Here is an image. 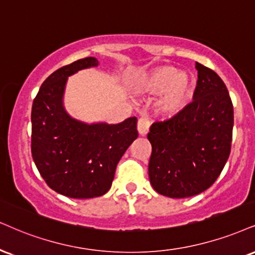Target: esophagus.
Listing matches in <instances>:
<instances>
[{"label":"esophagus","instance_id":"obj_1","mask_svg":"<svg viewBox=\"0 0 255 255\" xmlns=\"http://www.w3.org/2000/svg\"><path fill=\"white\" fill-rule=\"evenodd\" d=\"M150 121L145 117H140L138 119V123H137V130H138V133L140 134V136H145V134L149 132V128H150Z\"/></svg>","mask_w":255,"mask_h":255}]
</instances>
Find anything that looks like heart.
<instances>
[{
    "label": "heart",
    "mask_w": 255,
    "mask_h": 255,
    "mask_svg": "<svg viewBox=\"0 0 255 255\" xmlns=\"http://www.w3.org/2000/svg\"><path fill=\"white\" fill-rule=\"evenodd\" d=\"M194 79L190 73L171 66L150 72L137 85L139 92L157 96L156 109L163 116H175L189 105L193 96Z\"/></svg>",
    "instance_id": "b5f03b06"
}]
</instances>
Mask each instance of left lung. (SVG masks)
<instances>
[{
	"mask_svg": "<svg viewBox=\"0 0 255 255\" xmlns=\"http://www.w3.org/2000/svg\"><path fill=\"white\" fill-rule=\"evenodd\" d=\"M193 102L174 117L153 123L150 183L157 193L184 199L207 190L227 162L232 146L233 104L224 81L196 62Z\"/></svg>",
	"mask_w": 255,
	"mask_h": 255,
	"instance_id": "8db88e82",
	"label": "left lung"
}]
</instances>
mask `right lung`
Segmentation results:
<instances>
[{
    "label": "right lung",
    "mask_w": 255,
    "mask_h": 255,
    "mask_svg": "<svg viewBox=\"0 0 255 255\" xmlns=\"http://www.w3.org/2000/svg\"><path fill=\"white\" fill-rule=\"evenodd\" d=\"M94 56L59 68L41 85L31 108V156L49 188L72 199H92L111 188L119 159L138 137L137 118L86 123L64 106L68 77L97 67Z\"/></svg>",
    "instance_id": "obj_1"
}]
</instances>
